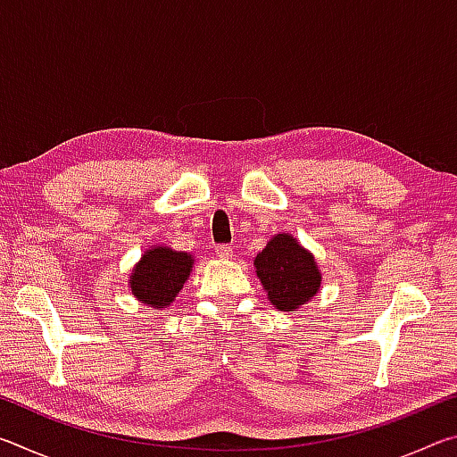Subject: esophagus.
I'll list each match as a JSON object with an SVG mask.
<instances>
[{"mask_svg":"<svg viewBox=\"0 0 457 457\" xmlns=\"http://www.w3.org/2000/svg\"><path fill=\"white\" fill-rule=\"evenodd\" d=\"M215 253H218L220 258L228 260V258H231V253H234V250H231V245H228V244H221V245L215 247Z\"/></svg>","mask_w":457,"mask_h":457,"instance_id":"esophagus-1","label":"esophagus"}]
</instances>
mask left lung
<instances>
[{"mask_svg": "<svg viewBox=\"0 0 457 457\" xmlns=\"http://www.w3.org/2000/svg\"><path fill=\"white\" fill-rule=\"evenodd\" d=\"M253 266L278 311L292 312L319 292L320 272L316 262L292 236L272 237Z\"/></svg>", "mask_w": 457, "mask_h": 457, "instance_id": "obj_1", "label": "left lung"}]
</instances>
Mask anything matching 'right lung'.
Here are the masks:
<instances>
[{
  "label": "right lung",
  "instance_id": "obj_1",
  "mask_svg": "<svg viewBox=\"0 0 457 457\" xmlns=\"http://www.w3.org/2000/svg\"><path fill=\"white\" fill-rule=\"evenodd\" d=\"M193 260L185 252L154 247L146 252L130 278V288L141 303L153 308H165L175 300L187 280Z\"/></svg>",
  "mask_w": 457,
  "mask_h": 457
}]
</instances>
